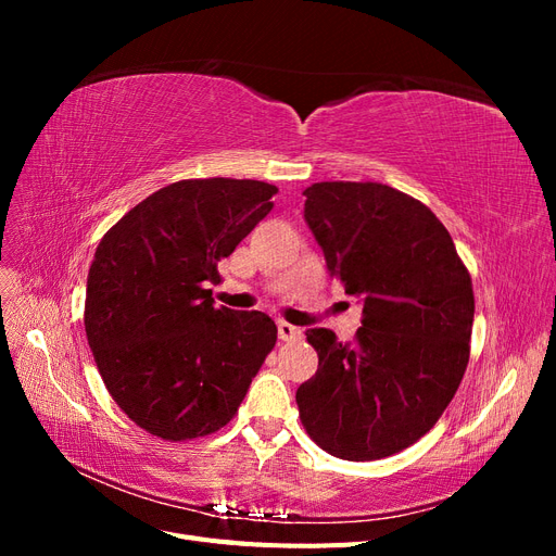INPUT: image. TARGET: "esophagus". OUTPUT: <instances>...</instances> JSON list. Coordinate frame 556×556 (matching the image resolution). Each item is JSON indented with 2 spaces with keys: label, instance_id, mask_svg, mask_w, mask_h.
I'll list each match as a JSON object with an SVG mask.
<instances>
[{
  "label": "esophagus",
  "instance_id": "1",
  "mask_svg": "<svg viewBox=\"0 0 556 556\" xmlns=\"http://www.w3.org/2000/svg\"><path fill=\"white\" fill-rule=\"evenodd\" d=\"M299 336H301L299 327H294L290 323H285V319H280V323H278V339L280 341H294V339H299Z\"/></svg>",
  "mask_w": 556,
  "mask_h": 556
}]
</instances>
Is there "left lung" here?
<instances>
[{"mask_svg": "<svg viewBox=\"0 0 556 556\" xmlns=\"http://www.w3.org/2000/svg\"><path fill=\"white\" fill-rule=\"evenodd\" d=\"M304 217L345 294L364 301L352 343L308 329L317 371L296 390L301 425L348 462L406 450L439 422L464 378L473 282L422 201L382 182H313Z\"/></svg>", "mask_w": 556, "mask_h": 556, "instance_id": "left-lung-1", "label": "left lung"}]
</instances>
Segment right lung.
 <instances>
[{"mask_svg": "<svg viewBox=\"0 0 556 556\" xmlns=\"http://www.w3.org/2000/svg\"><path fill=\"white\" fill-rule=\"evenodd\" d=\"M276 192L264 180H178L97 245L83 315L88 343L113 401L162 441L223 429L276 345L271 317L215 308L206 290Z\"/></svg>", "mask_w": 556, "mask_h": 556, "instance_id": "right-lung-1", "label": "right lung"}]
</instances>
